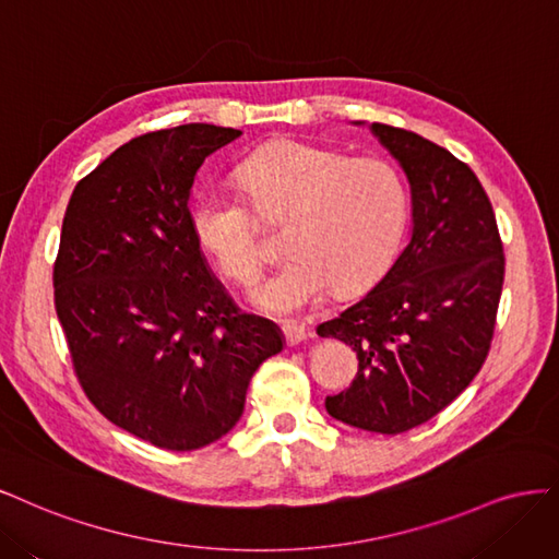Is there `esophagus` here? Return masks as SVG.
Returning a JSON list of instances; mask_svg holds the SVG:
<instances>
[{"mask_svg":"<svg viewBox=\"0 0 559 559\" xmlns=\"http://www.w3.org/2000/svg\"><path fill=\"white\" fill-rule=\"evenodd\" d=\"M283 336H285V344L293 348V346L304 344L306 336H309V332H306V330L299 328V325H285V328H283Z\"/></svg>","mask_w":559,"mask_h":559,"instance_id":"obj_1","label":"esophagus"}]
</instances>
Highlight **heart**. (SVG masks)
I'll use <instances>...</instances> for the list:
<instances>
[{
    "mask_svg": "<svg viewBox=\"0 0 559 559\" xmlns=\"http://www.w3.org/2000/svg\"><path fill=\"white\" fill-rule=\"evenodd\" d=\"M243 194L206 188L192 204L197 241L239 285H253L269 258L257 209L287 218L290 255L253 299L262 311L293 318L311 311L336 285L355 290L392 258L406 223V186L383 157H346L297 139L274 141L239 167ZM254 206L250 207L249 204Z\"/></svg>",
    "mask_w": 559,
    "mask_h": 559,
    "instance_id": "1",
    "label": "heart"
}]
</instances>
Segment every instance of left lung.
<instances>
[{
	"instance_id": "obj_1",
	"label": "left lung",
	"mask_w": 559,
	"mask_h": 559,
	"mask_svg": "<svg viewBox=\"0 0 559 559\" xmlns=\"http://www.w3.org/2000/svg\"><path fill=\"white\" fill-rule=\"evenodd\" d=\"M411 183L413 234L402 255L320 336L357 355L348 390L325 400L332 418L402 435L435 418L474 381L490 353L503 285V246L476 174L429 139L373 122Z\"/></svg>"
}]
</instances>
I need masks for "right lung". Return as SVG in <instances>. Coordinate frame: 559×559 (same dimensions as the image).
Returning <instances> with one entry per match:
<instances>
[{"label":"right lung","instance_id":"1","mask_svg":"<svg viewBox=\"0 0 559 559\" xmlns=\"http://www.w3.org/2000/svg\"><path fill=\"white\" fill-rule=\"evenodd\" d=\"M239 134H141L81 178L62 221L52 285L79 383L106 420L165 450L225 437L255 369L283 350L213 278L190 223L197 169Z\"/></svg>","mask_w":559,"mask_h":559}]
</instances>
